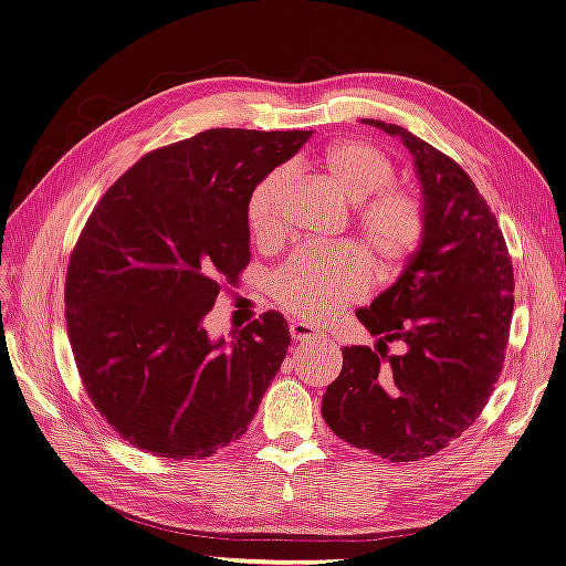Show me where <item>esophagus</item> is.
I'll use <instances>...</instances> for the list:
<instances>
[{
	"label": "esophagus",
	"mask_w": 566,
	"mask_h": 566,
	"mask_svg": "<svg viewBox=\"0 0 566 566\" xmlns=\"http://www.w3.org/2000/svg\"><path fill=\"white\" fill-rule=\"evenodd\" d=\"M289 334H292L294 342H308V338L322 336L313 325H308V322H292V325H289Z\"/></svg>",
	"instance_id": "esophagus-1"
}]
</instances>
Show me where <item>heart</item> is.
I'll return each instance as SVG.
<instances>
[{"instance_id": "b5f03b06", "label": "heart", "mask_w": 566, "mask_h": 566, "mask_svg": "<svg viewBox=\"0 0 566 566\" xmlns=\"http://www.w3.org/2000/svg\"><path fill=\"white\" fill-rule=\"evenodd\" d=\"M325 180L350 203H363L358 228L365 247L381 272L398 270L417 249L424 232V206L415 191L396 187L394 164L375 144L336 142L319 156ZM289 168L270 170L251 191L247 220L261 247L284 237L282 197ZM369 282V265L350 247L298 251L270 274L272 298L305 319L322 322L358 298Z\"/></svg>"}]
</instances>
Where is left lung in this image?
<instances>
[{"mask_svg":"<svg viewBox=\"0 0 566 566\" xmlns=\"http://www.w3.org/2000/svg\"><path fill=\"white\" fill-rule=\"evenodd\" d=\"M412 154L424 232L400 277L358 319L375 348L344 346L322 396L329 429L391 462L439 453L481 415L505 360L514 274L486 199L453 158L406 127L363 118ZM407 346L386 356L385 344Z\"/></svg>","mask_w":566,"mask_h":566,"instance_id":"left-lung-1","label":"left lung"}]
</instances>
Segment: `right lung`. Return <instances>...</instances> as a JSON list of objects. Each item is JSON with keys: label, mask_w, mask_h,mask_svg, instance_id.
Segmentation results:
<instances>
[{"label": "right lung", "mask_w": 566, "mask_h": 566, "mask_svg": "<svg viewBox=\"0 0 566 566\" xmlns=\"http://www.w3.org/2000/svg\"><path fill=\"white\" fill-rule=\"evenodd\" d=\"M311 135L213 127L147 154L96 203L66 322L87 396L123 441L201 460L249 429L292 344L286 319L263 313L224 342L203 317L249 265L253 187Z\"/></svg>", "instance_id": "right-lung-1"}]
</instances>
